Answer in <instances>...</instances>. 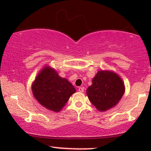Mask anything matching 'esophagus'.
<instances>
[{
	"mask_svg": "<svg viewBox=\"0 0 151 151\" xmlns=\"http://www.w3.org/2000/svg\"><path fill=\"white\" fill-rule=\"evenodd\" d=\"M84 88L83 87H79L78 88V91L80 92V93H83L84 92Z\"/></svg>",
	"mask_w": 151,
	"mask_h": 151,
	"instance_id": "1",
	"label": "esophagus"
}]
</instances>
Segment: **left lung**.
Returning <instances> with one entry per match:
<instances>
[{
	"label": "left lung",
	"mask_w": 151,
	"mask_h": 151,
	"mask_svg": "<svg viewBox=\"0 0 151 151\" xmlns=\"http://www.w3.org/2000/svg\"><path fill=\"white\" fill-rule=\"evenodd\" d=\"M125 92L123 80L113 71H99L86 89L90 102L100 111L113 108L122 98Z\"/></svg>",
	"instance_id": "left-lung-1"
}]
</instances>
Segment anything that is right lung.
<instances>
[{
  "instance_id": "1",
  "label": "right lung",
  "mask_w": 151,
  "mask_h": 151,
  "mask_svg": "<svg viewBox=\"0 0 151 151\" xmlns=\"http://www.w3.org/2000/svg\"><path fill=\"white\" fill-rule=\"evenodd\" d=\"M36 100L45 108L59 112L65 106L76 90L66 78H61L56 71L48 65L39 72L32 84Z\"/></svg>"
}]
</instances>
